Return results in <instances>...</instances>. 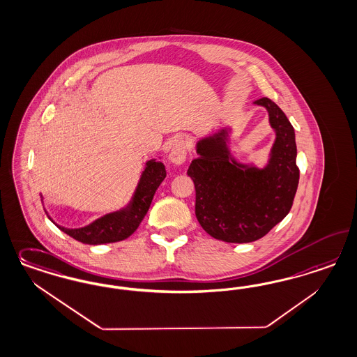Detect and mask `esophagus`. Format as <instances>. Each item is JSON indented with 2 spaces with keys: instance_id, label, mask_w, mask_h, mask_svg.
Listing matches in <instances>:
<instances>
[{
  "instance_id": "34e87169",
  "label": "esophagus",
  "mask_w": 357,
  "mask_h": 357,
  "mask_svg": "<svg viewBox=\"0 0 357 357\" xmlns=\"http://www.w3.org/2000/svg\"><path fill=\"white\" fill-rule=\"evenodd\" d=\"M186 153H188V143L185 142L184 139H178L173 143L168 158L173 164L180 165L186 159Z\"/></svg>"
}]
</instances>
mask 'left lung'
Returning a JSON list of instances; mask_svg holds the SVG:
<instances>
[{
  "label": "left lung",
  "instance_id": "1",
  "mask_svg": "<svg viewBox=\"0 0 357 357\" xmlns=\"http://www.w3.org/2000/svg\"><path fill=\"white\" fill-rule=\"evenodd\" d=\"M276 131L268 165L259 169L236 162L226 146L227 130L197 143L199 155L188 174L196 186V217L213 238L250 243L263 238L288 215L298 188L294 128L272 100L263 97Z\"/></svg>",
  "mask_w": 357,
  "mask_h": 357
}]
</instances>
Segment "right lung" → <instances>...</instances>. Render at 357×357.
<instances>
[{
  "label": "right lung",
  "instance_id": "add662e5",
  "mask_svg": "<svg viewBox=\"0 0 357 357\" xmlns=\"http://www.w3.org/2000/svg\"><path fill=\"white\" fill-rule=\"evenodd\" d=\"M165 176L167 173L162 162L149 161L140 177L132 202L127 208L107 214L102 218L94 220L89 226L81 229H66L60 226L58 227L70 238L85 244L94 245L125 241L138 229L140 222L146 217L155 192L165 178Z\"/></svg>",
  "mask_w": 357,
  "mask_h": 357
}]
</instances>
